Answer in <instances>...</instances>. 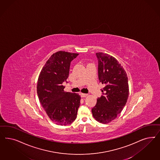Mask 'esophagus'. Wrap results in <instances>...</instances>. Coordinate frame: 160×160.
<instances>
[{
    "label": "esophagus",
    "mask_w": 160,
    "mask_h": 160,
    "mask_svg": "<svg viewBox=\"0 0 160 160\" xmlns=\"http://www.w3.org/2000/svg\"><path fill=\"white\" fill-rule=\"evenodd\" d=\"M81 97H82V98H85V97H87L88 96V94H87V93H81Z\"/></svg>",
    "instance_id": "esophagus-1"
}]
</instances>
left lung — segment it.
Wrapping results in <instances>:
<instances>
[{
    "label": "left lung",
    "instance_id": "left-lung-1",
    "mask_svg": "<svg viewBox=\"0 0 160 160\" xmlns=\"http://www.w3.org/2000/svg\"><path fill=\"white\" fill-rule=\"evenodd\" d=\"M98 60V78L105 85L102 95L92 109L93 118L107 124L117 117L124 108L129 95L128 80L122 66L107 53H96Z\"/></svg>",
    "mask_w": 160,
    "mask_h": 160
}]
</instances>
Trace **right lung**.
Segmentation results:
<instances>
[{"label": "right lung", "mask_w": 160, "mask_h": 160, "mask_svg": "<svg viewBox=\"0 0 160 160\" xmlns=\"http://www.w3.org/2000/svg\"><path fill=\"white\" fill-rule=\"evenodd\" d=\"M79 54L58 51L42 68L37 83V93L49 118L59 125L72 123L77 118L81 97L65 92L62 85L69 76L71 62Z\"/></svg>", "instance_id": "right-lung-1"}]
</instances>
